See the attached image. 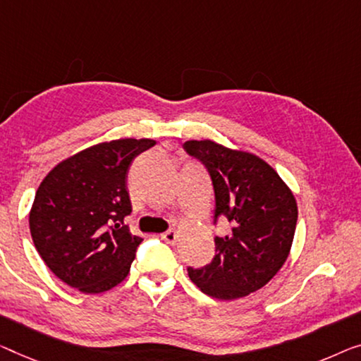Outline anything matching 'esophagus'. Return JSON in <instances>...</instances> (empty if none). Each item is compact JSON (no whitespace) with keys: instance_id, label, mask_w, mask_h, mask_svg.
<instances>
[{"instance_id":"obj_1","label":"esophagus","mask_w":361,"mask_h":361,"mask_svg":"<svg viewBox=\"0 0 361 361\" xmlns=\"http://www.w3.org/2000/svg\"><path fill=\"white\" fill-rule=\"evenodd\" d=\"M160 238H162L164 241H166V243L173 245L176 241V232L175 230H166V232H164L162 235H160Z\"/></svg>"}]
</instances>
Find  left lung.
I'll return each mask as SVG.
<instances>
[{
    "label": "left lung",
    "instance_id": "obj_1",
    "mask_svg": "<svg viewBox=\"0 0 361 361\" xmlns=\"http://www.w3.org/2000/svg\"><path fill=\"white\" fill-rule=\"evenodd\" d=\"M186 154L206 166L215 207L232 232L215 236V256L188 276L201 292L219 300L246 297L271 281L287 261L297 227V201L277 171L256 155L214 141H188Z\"/></svg>",
    "mask_w": 361,
    "mask_h": 361
}]
</instances>
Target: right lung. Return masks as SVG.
<instances>
[{"label": "right lung", "mask_w": 361, "mask_h": 361, "mask_svg": "<svg viewBox=\"0 0 361 361\" xmlns=\"http://www.w3.org/2000/svg\"><path fill=\"white\" fill-rule=\"evenodd\" d=\"M152 139H118L58 164L35 192L30 235L48 269L84 293L106 292L125 281L141 236L129 232L126 186L133 160Z\"/></svg>", "instance_id": "obj_1"}]
</instances>
